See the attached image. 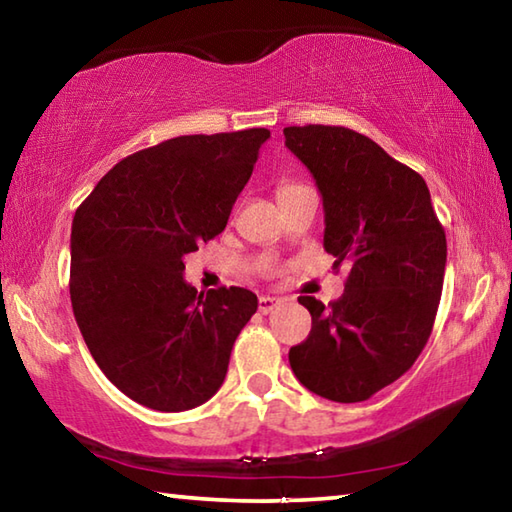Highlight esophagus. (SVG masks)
<instances>
[{
    "label": "esophagus",
    "mask_w": 512,
    "mask_h": 512,
    "mask_svg": "<svg viewBox=\"0 0 512 512\" xmlns=\"http://www.w3.org/2000/svg\"><path fill=\"white\" fill-rule=\"evenodd\" d=\"M257 305H259V311H262V314H271V311H273L277 305H280V300L271 298V296H262V298H259Z\"/></svg>",
    "instance_id": "esophagus-1"
}]
</instances>
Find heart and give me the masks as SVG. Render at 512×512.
<instances>
[{
	"instance_id": "obj_1",
	"label": "heart",
	"mask_w": 512,
	"mask_h": 512,
	"mask_svg": "<svg viewBox=\"0 0 512 512\" xmlns=\"http://www.w3.org/2000/svg\"><path fill=\"white\" fill-rule=\"evenodd\" d=\"M293 187H298V185H291V183H284V185H280V187H277V196L284 194V192H289V189H293Z\"/></svg>"
}]
</instances>
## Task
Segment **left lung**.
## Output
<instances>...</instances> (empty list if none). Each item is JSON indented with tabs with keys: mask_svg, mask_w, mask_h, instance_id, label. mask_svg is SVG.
I'll return each mask as SVG.
<instances>
[{
	"mask_svg": "<svg viewBox=\"0 0 512 512\" xmlns=\"http://www.w3.org/2000/svg\"><path fill=\"white\" fill-rule=\"evenodd\" d=\"M284 144L323 196V246L350 266L325 307L300 296L311 332L289 350L293 375L325 400L363 402L409 370L429 341L447 239L420 173L343 126H289Z\"/></svg>",
	"mask_w": 512,
	"mask_h": 512,
	"instance_id": "1",
	"label": "left lung"
}]
</instances>
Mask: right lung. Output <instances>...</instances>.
Listing matches in <instances>:
<instances>
[{
    "label": "right lung",
    "mask_w": 512,
    "mask_h": 512,
    "mask_svg": "<svg viewBox=\"0 0 512 512\" xmlns=\"http://www.w3.org/2000/svg\"><path fill=\"white\" fill-rule=\"evenodd\" d=\"M271 131L183 135L117 162L72 223L69 296L83 341L137 404L178 413L219 391L253 291L198 293L185 255L221 235Z\"/></svg>",
    "instance_id": "obj_1"
}]
</instances>
